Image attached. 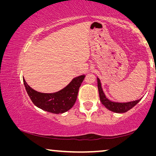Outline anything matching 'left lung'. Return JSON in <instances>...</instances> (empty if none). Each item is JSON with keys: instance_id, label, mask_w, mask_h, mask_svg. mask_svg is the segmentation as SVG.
Wrapping results in <instances>:
<instances>
[{"instance_id": "obj_1", "label": "left lung", "mask_w": 156, "mask_h": 156, "mask_svg": "<svg viewBox=\"0 0 156 156\" xmlns=\"http://www.w3.org/2000/svg\"><path fill=\"white\" fill-rule=\"evenodd\" d=\"M98 80V92H99V96L100 100L101 101L102 104L104 106L110 111L115 113H125L128 112L129 110L132 109L134 106L138 103L140 101L141 99L134 100V101H131L128 102H113L112 101L107 98L105 96V93L102 90L101 83L98 78H97Z\"/></svg>"}]
</instances>
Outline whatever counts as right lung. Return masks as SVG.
<instances>
[{
  "mask_svg": "<svg viewBox=\"0 0 156 156\" xmlns=\"http://www.w3.org/2000/svg\"><path fill=\"white\" fill-rule=\"evenodd\" d=\"M85 75L76 77L70 83L55 93H41L34 90L26 83L23 78L25 89L33 103L40 109L52 113H62L69 110L77 99L79 88Z\"/></svg>",
  "mask_w": 156,
  "mask_h": 156,
  "instance_id": "add662e5",
  "label": "right lung"
}]
</instances>
